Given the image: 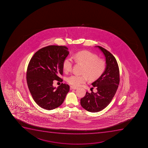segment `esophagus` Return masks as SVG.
I'll return each mask as SVG.
<instances>
[{"label": "esophagus", "mask_w": 148, "mask_h": 148, "mask_svg": "<svg viewBox=\"0 0 148 148\" xmlns=\"http://www.w3.org/2000/svg\"><path fill=\"white\" fill-rule=\"evenodd\" d=\"M70 89H71L76 90L78 89V87L73 86H70Z\"/></svg>", "instance_id": "1"}]
</instances>
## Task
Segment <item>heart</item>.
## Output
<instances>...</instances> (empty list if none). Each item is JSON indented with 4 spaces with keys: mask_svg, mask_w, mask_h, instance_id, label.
I'll return each mask as SVG.
<instances>
[{
    "mask_svg": "<svg viewBox=\"0 0 148 148\" xmlns=\"http://www.w3.org/2000/svg\"><path fill=\"white\" fill-rule=\"evenodd\" d=\"M84 65L82 75L73 74L67 77L66 81L74 86H79L85 84L88 78L90 80L97 79L105 70L106 62L90 51H82L76 53L71 58L66 57L63 62V69L67 73L71 70L73 67V60Z\"/></svg>",
    "mask_w": 148,
    "mask_h": 148,
    "instance_id": "b5f03b06",
    "label": "heart"
}]
</instances>
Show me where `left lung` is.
Segmentation results:
<instances>
[{"label":"left lung","mask_w":148,"mask_h":148,"mask_svg":"<svg viewBox=\"0 0 148 148\" xmlns=\"http://www.w3.org/2000/svg\"><path fill=\"white\" fill-rule=\"evenodd\" d=\"M106 57V68L104 73L92 84L97 88V92H87L81 98L83 108L91 112H97L105 108L115 95L120 82L118 64L114 56L105 49L97 46Z\"/></svg>","instance_id":"obj_1"}]
</instances>
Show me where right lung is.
<instances>
[{"label": "right lung", "instance_id": "right-lung-1", "mask_svg": "<svg viewBox=\"0 0 148 148\" xmlns=\"http://www.w3.org/2000/svg\"><path fill=\"white\" fill-rule=\"evenodd\" d=\"M69 54L66 46L50 45L38 50L30 61L27 84L34 101L42 108H57L69 91L67 84L62 83L57 88L53 85L54 80L62 82L59 75H63V62Z\"/></svg>", "mask_w": 148, "mask_h": 148}]
</instances>
